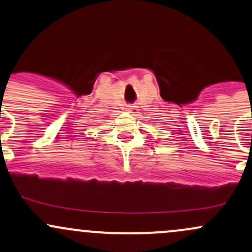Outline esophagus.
<instances>
[{
  "instance_id": "esophagus-1",
  "label": "esophagus",
  "mask_w": 252,
  "mask_h": 252,
  "mask_svg": "<svg viewBox=\"0 0 252 252\" xmlns=\"http://www.w3.org/2000/svg\"><path fill=\"white\" fill-rule=\"evenodd\" d=\"M126 110L129 113H131V115H136L137 113V106H135V105H128V106L126 107Z\"/></svg>"
}]
</instances>
